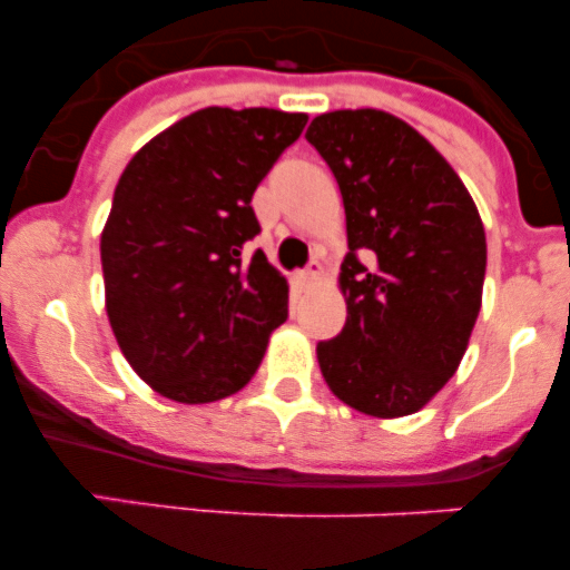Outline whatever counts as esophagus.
<instances>
[{"mask_svg": "<svg viewBox=\"0 0 570 570\" xmlns=\"http://www.w3.org/2000/svg\"><path fill=\"white\" fill-rule=\"evenodd\" d=\"M320 274H322V265H320V262H316V259H311V262H308V268L299 271V276H296V279H299L302 285H311V282L320 279Z\"/></svg>", "mask_w": 570, "mask_h": 570, "instance_id": "1", "label": "esophagus"}]
</instances>
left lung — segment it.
I'll use <instances>...</instances> for the list:
<instances>
[{"instance_id": "1", "label": "left lung", "mask_w": 570, "mask_h": 570, "mask_svg": "<svg viewBox=\"0 0 570 570\" xmlns=\"http://www.w3.org/2000/svg\"><path fill=\"white\" fill-rule=\"evenodd\" d=\"M305 139L328 163L347 223V320L316 345L322 376L362 414H414L454 376L480 316V210L440 150L385 110L322 114Z\"/></svg>"}]
</instances>
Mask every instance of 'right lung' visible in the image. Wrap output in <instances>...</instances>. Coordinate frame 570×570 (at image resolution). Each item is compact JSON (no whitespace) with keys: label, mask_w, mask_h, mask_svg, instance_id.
Segmentation results:
<instances>
[{"label":"right lung","mask_w":570,"mask_h":570,"mask_svg":"<svg viewBox=\"0 0 570 570\" xmlns=\"http://www.w3.org/2000/svg\"><path fill=\"white\" fill-rule=\"evenodd\" d=\"M305 114L203 108L154 136L102 230L108 320L125 360L176 402H216L256 374L288 320V282L250 242V199Z\"/></svg>","instance_id":"obj_1"}]
</instances>
